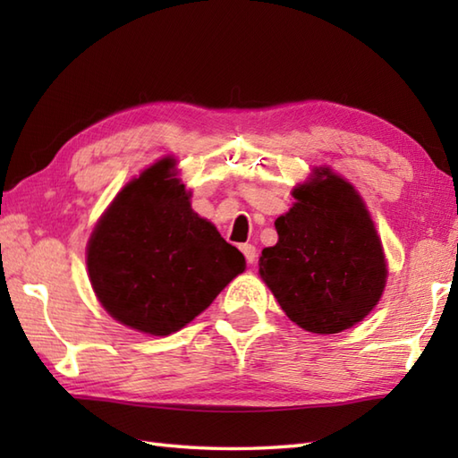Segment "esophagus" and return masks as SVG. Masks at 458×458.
Masks as SVG:
<instances>
[{"label":"esophagus","mask_w":458,"mask_h":458,"mask_svg":"<svg viewBox=\"0 0 458 458\" xmlns=\"http://www.w3.org/2000/svg\"><path fill=\"white\" fill-rule=\"evenodd\" d=\"M240 250H242V254H244V258H246V261L250 266H254L256 261H258V251H256V248L251 246V244H242L240 246Z\"/></svg>","instance_id":"1"}]
</instances>
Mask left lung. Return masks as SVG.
Masks as SVG:
<instances>
[{
  "instance_id": "1",
  "label": "left lung",
  "mask_w": 458,
  "mask_h": 458,
  "mask_svg": "<svg viewBox=\"0 0 458 458\" xmlns=\"http://www.w3.org/2000/svg\"><path fill=\"white\" fill-rule=\"evenodd\" d=\"M293 199L276 220L277 244L261 251L259 276L295 325L343 333L384 293L382 242L356 189L328 167L297 184Z\"/></svg>"
}]
</instances>
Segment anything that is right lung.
I'll return each mask as SVG.
<instances>
[{
  "label": "right lung",
  "instance_id": "1",
  "mask_svg": "<svg viewBox=\"0 0 458 458\" xmlns=\"http://www.w3.org/2000/svg\"><path fill=\"white\" fill-rule=\"evenodd\" d=\"M165 157L130 181L96 224L86 266L96 297L122 325L167 336L246 269L242 251L191 208Z\"/></svg>",
  "mask_w": 458,
  "mask_h": 458
}]
</instances>
